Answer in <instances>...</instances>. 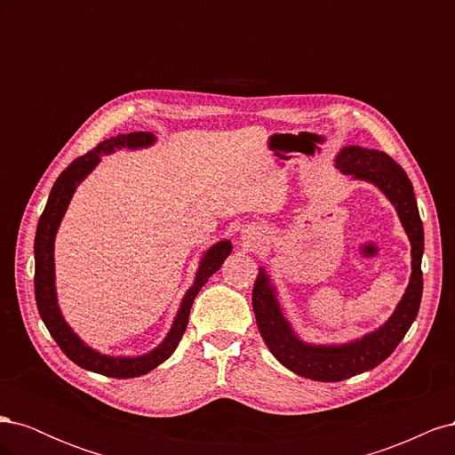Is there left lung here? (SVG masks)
<instances>
[{
    "instance_id": "obj_1",
    "label": "left lung",
    "mask_w": 455,
    "mask_h": 455,
    "mask_svg": "<svg viewBox=\"0 0 455 455\" xmlns=\"http://www.w3.org/2000/svg\"><path fill=\"white\" fill-rule=\"evenodd\" d=\"M336 169L376 186L389 199L411 246V273L406 291L393 315L379 328L347 343H307L288 323L279 292L264 267H259L252 291L256 324L267 349L283 366L315 381H341L376 368L395 351L416 321L423 292V224L414 186L398 163L379 149L346 146L338 151Z\"/></svg>"
}]
</instances>
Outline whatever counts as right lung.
I'll return each instance as SVG.
<instances>
[{
  "mask_svg": "<svg viewBox=\"0 0 455 455\" xmlns=\"http://www.w3.org/2000/svg\"><path fill=\"white\" fill-rule=\"evenodd\" d=\"M156 144V136L151 132H129V134H117L109 140L100 142L89 154L77 157L68 164V169L60 172V176L54 182L45 211L41 214L37 229H36V241H34V258H36V275H34V288H36V304L41 315V321L45 323L49 334L59 343L62 353L76 363L77 366L85 368L96 374H104L108 378H136L144 376L149 370L157 368L174 353V349L180 343L188 319L189 309L194 306V299L199 294L201 288L206 284L212 275L222 267L224 259L231 254L233 244L231 241L224 239L212 244L206 251L199 261V267L196 273L194 284L188 288L184 294L180 307L172 321V326L163 338V341L156 349H151L139 356H114L106 355L89 347L87 343L81 339L72 326L66 323L64 315L59 306L57 296V283H54V239H57V231L60 228L62 218L68 211L77 186L85 180V178L94 171L96 164L100 163L102 156L114 154L116 149H142Z\"/></svg>",
  "mask_w": 455,
  "mask_h": 455,
  "instance_id": "obj_1",
  "label": "right lung"
}]
</instances>
